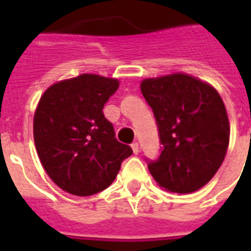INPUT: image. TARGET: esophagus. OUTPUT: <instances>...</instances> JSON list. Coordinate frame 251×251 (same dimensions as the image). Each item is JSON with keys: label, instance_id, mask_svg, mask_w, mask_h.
<instances>
[{"label": "esophagus", "instance_id": "esophagus-1", "mask_svg": "<svg viewBox=\"0 0 251 251\" xmlns=\"http://www.w3.org/2000/svg\"><path fill=\"white\" fill-rule=\"evenodd\" d=\"M131 149H133V153H134V154H137V153L140 152V147H138L137 142H133V144H131Z\"/></svg>", "mask_w": 251, "mask_h": 251}]
</instances>
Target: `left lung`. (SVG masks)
<instances>
[{
    "mask_svg": "<svg viewBox=\"0 0 251 251\" xmlns=\"http://www.w3.org/2000/svg\"><path fill=\"white\" fill-rule=\"evenodd\" d=\"M152 107L163 151L148 164L161 188L191 194L204 187L226 157L230 122L222 97L210 83L175 72L140 84Z\"/></svg>",
    "mask_w": 251,
    "mask_h": 251,
    "instance_id": "obj_1",
    "label": "left lung"
}]
</instances>
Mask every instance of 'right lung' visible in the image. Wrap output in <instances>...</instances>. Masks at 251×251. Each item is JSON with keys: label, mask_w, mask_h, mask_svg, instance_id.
Here are the masks:
<instances>
[{"label": "right lung", "mask_w": 251, "mask_h": 251, "mask_svg": "<svg viewBox=\"0 0 251 251\" xmlns=\"http://www.w3.org/2000/svg\"><path fill=\"white\" fill-rule=\"evenodd\" d=\"M118 79L95 74L53 83L33 117V138L43 168L68 194L90 196L109 187L133 151L117 141L103 106Z\"/></svg>", "instance_id": "1"}]
</instances>
